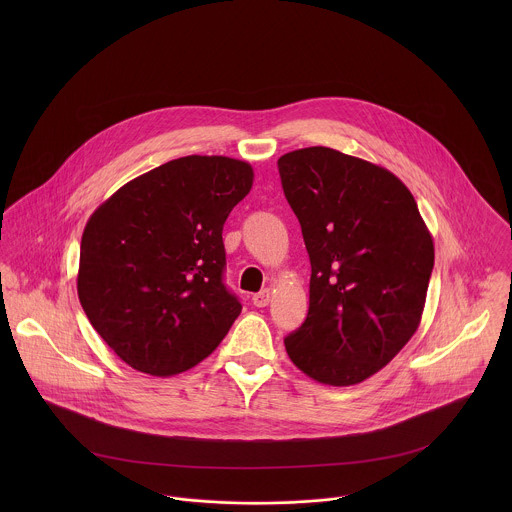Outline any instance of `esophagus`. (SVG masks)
<instances>
[{"instance_id": "1", "label": "esophagus", "mask_w": 512, "mask_h": 512, "mask_svg": "<svg viewBox=\"0 0 512 512\" xmlns=\"http://www.w3.org/2000/svg\"><path fill=\"white\" fill-rule=\"evenodd\" d=\"M270 297H272V292L266 288V290H262V292L254 293L252 301H254L256 307H266V305L270 303Z\"/></svg>"}]
</instances>
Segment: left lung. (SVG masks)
Wrapping results in <instances>:
<instances>
[{"instance_id": "left-lung-1", "label": "left lung", "mask_w": 512, "mask_h": 512, "mask_svg": "<svg viewBox=\"0 0 512 512\" xmlns=\"http://www.w3.org/2000/svg\"><path fill=\"white\" fill-rule=\"evenodd\" d=\"M311 262L309 311L284 339L293 365L329 386L359 384L418 331L434 240L408 187L331 147L278 159Z\"/></svg>"}]
</instances>
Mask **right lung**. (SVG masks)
I'll list each match as a JSON object with an SVG mask.
<instances>
[{"label": "right lung", "mask_w": 512, "mask_h": 512, "mask_svg": "<svg viewBox=\"0 0 512 512\" xmlns=\"http://www.w3.org/2000/svg\"><path fill=\"white\" fill-rule=\"evenodd\" d=\"M252 181L246 161L187 155L132 179L90 215L78 299L124 363L173 376L219 347L242 311L222 284V226Z\"/></svg>", "instance_id": "obj_1"}]
</instances>
